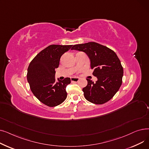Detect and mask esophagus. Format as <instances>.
I'll list each match as a JSON object with an SVG mask.
<instances>
[{
    "instance_id": "34e87169",
    "label": "esophagus",
    "mask_w": 149,
    "mask_h": 149,
    "mask_svg": "<svg viewBox=\"0 0 149 149\" xmlns=\"http://www.w3.org/2000/svg\"><path fill=\"white\" fill-rule=\"evenodd\" d=\"M79 77H71L70 78V80L71 81H74V82H78L79 81Z\"/></svg>"
}]
</instances>
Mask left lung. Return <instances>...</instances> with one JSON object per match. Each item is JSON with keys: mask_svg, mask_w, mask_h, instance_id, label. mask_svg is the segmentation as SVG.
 Instances as JSON below:
<instances>
[{"mask_svg": "<svg viewBox=\"0 0 149 149\" xmlns=\"http://www.w3.org/2000/svg\"><path fill=\"white\" fill-rule=\"evenodd\" d=\"M71 49L86 54L93 69L92 74L97 78L95 83L86 79L88 84L83 89L85 98L97 104L107 102L122 84L123 68L117 55L107 47L95 42L75 45Z\"/></svg>", "mask_w": 149, "mask_h": 149, "instance_id": "obj_1", "label": "left lung"}]
</instances>
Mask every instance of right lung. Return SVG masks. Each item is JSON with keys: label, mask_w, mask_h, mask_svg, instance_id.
<instances>
[{"label": "right lung", "mask_w": 149, "mask_h": 149, "mask_svg": "<svg viewBox=\"0 0 149 149\" xmlns=\"http://www.w3.org/2000/svg\"><path fill=\"white\" fill-rule=\"evenodd\" d=\"M72 45H51L39 52L31 61L28 68L27 80L31 91L44 104L57 106L67 97L66 86L70 78L56 81L55 69L59 66L60 59Z\"/></svg>", "instance_id": "1"}]
</instances>
